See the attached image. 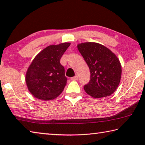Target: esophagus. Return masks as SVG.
Listing matches in <instances>:
<instances>
[{
    "label": "esophagus",
    "instance_id": "obj_1",
    "mask_svg": "<svg viewBox=\"0 0 145 145\" xmlns=\"http://www.w3.org/2000/svg\"><path fill=\"white\" fill-rule=\"evenodd\" d=\"M71 79H72V80H77L78 79V76L75 75V77H73L71 78Z\"/></svg>",
    "mask_w": 145,
    "mask_h": 145
}]
</instances>
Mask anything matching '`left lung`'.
<instances>
[{
	"label": "left lung",
	"mask_w": 145,
	"mask_h": 145,
	"mask_svg": "<svg viewBox=\"0 0 145 145\" xmlns=\"http://www.w3.org/2000/svg\"><path fill=\"white\" fill-rule=\"evenodd\" d=\"M77 48L90 70V80L84 86L86 93L96 99L112 95L121 76V63L117 56L98 43H82L78 44Z\"/></svg>",
	"instance_id": "8db88e82"
}]
</instances>
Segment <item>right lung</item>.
Instances as JSON below:
<instances>
[{"instance_id": "add662e5", "label": "right lung", "mask_w": 145, "mask_h": 145, "mask_svg": "<svg viewBox=\"0 0 145 145\" xmlns=\"http://www.w3.org/2000/svg\"><path fill=\"white\" fill-rule=\"evenodd\" d=\"M70 45L68 42L49 45L32 61L26 72L25 82L29 91L36 99L53 100L62 93L67 78L59 61Z\"/></svg>"}]
</instances>
